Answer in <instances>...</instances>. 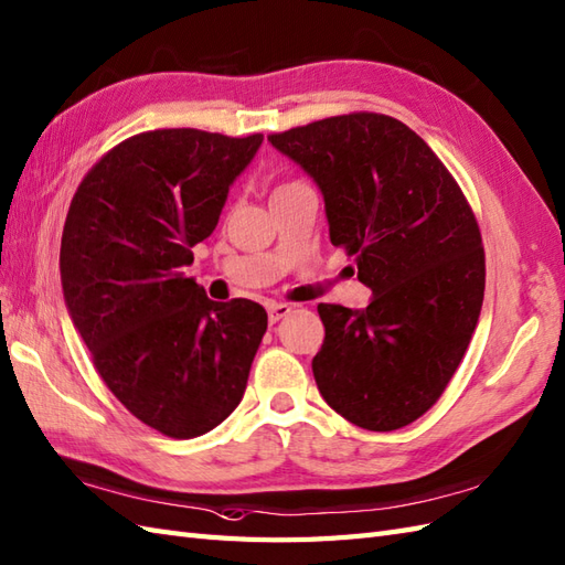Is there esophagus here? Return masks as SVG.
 <instances>
[{
  "mask_svg": "<svg viewBox=\"0 0 565 565\" xmlns=\"http://www.w3.org/2000/svg\"><path fill=\"white\" fill-rule=\"evenodd\" d=\"M288 312H291V306H286V303H271L267 308V315H269V322L271 324H277L279 320H284Z\"/></svg>",
  "mask_w": 565,
  "mask_h": 565,
  "instance_id": "1",
  "label": "esophagus"
}]
</instances>
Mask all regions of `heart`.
Listing matches in <instances>:
<instances>
[{
    "instance_id": "b5f03b06",
    "label": "heart",
    "mask_w": 565,
    "mask_h": 565,
    "mask_svg": "<svg viewBox=\"0 0 565 565\" xmlns=\"http://www.w3.org/2000/svg\"><path fill=\"white\" fill-rule=\"evenodd\" d=\"M296 185H303V182H284V185H279V188L274 190V192H279V190H288V188H296Z\"/></svg>"
}]
</instances>
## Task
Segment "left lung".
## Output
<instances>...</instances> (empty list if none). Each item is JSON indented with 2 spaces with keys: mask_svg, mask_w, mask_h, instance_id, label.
Masks as SVG:
<instances>
[{
  "mask_svg": "<svg viewBox=\"0 0 565 565\" xmlns=\"http://www.w3.org/2000/svg\"><path fill=\"white\" fill-rule=\"evenodd\" d=\"M267 139L320 188L332 245L373 291L361 310L318 306L320 395L361 428L409 426L477 330L487 284L477 218L428 143L390 115H337Z\"/></svg>",
  "mask_w": 565,
  "mask_h": 565,
  "instance_id": "obj_1",
  "label": "left lung"
}]
</instances>
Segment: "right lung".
Returning a JSON list of instances; mask_svg holds the SVG:
<instances>
[{
	"label": "right lung",
	"mask_w": 565,
	"mask_h": 565,
	"mask_svg": "<svg viewBox=\"0 0 565 565\" xmlns=\"http://www.w3.org/2000/svg\"><path fill=\"white\" fill-rule=\"evenodd\" d=\"M262 135L153 129L117 143L78 185L60 247L70 318L139 422L196 438L241 404L267 332L247 298L216 303L185 277Z\"/></svg>",
	"instance_id": "obj_1"
}]
</instances>
